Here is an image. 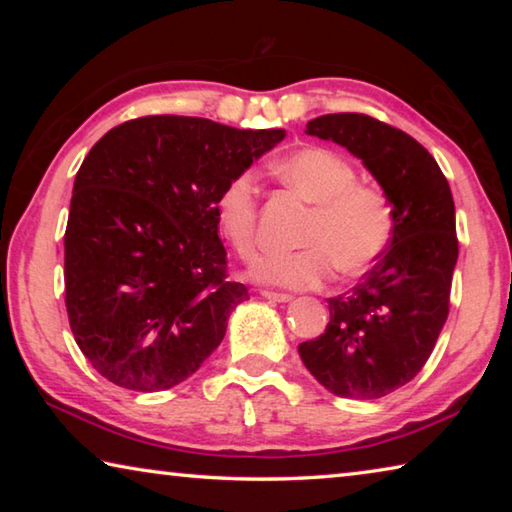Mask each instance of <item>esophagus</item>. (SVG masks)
<instances>
[{"label":"esophagus","mask_w":512,"mask_h":512,"mask_svg":"<svg viewBox=\"0 0 512 512\" xmlns=\"http://www.w3.org/2000/svg\"><path fill=\"white\" fill-rule=\"evenodd\" d=\"M262 298H266L268 302H291L289 293H277V291H262Z\"/></svg>","instance_id":"34e87169"}]
</instances>
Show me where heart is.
<instances>
[{
	"instance_id": "obj_1",
	"label": "heart",
	"mask_w": 512,
	"mask_h": 512,
	"mask_svg": "<svg viewBox=\"0 0 512 512\" xmlns=\"http://www.w3.org/2000/svg\"><path fill=\"white\" fill-rule=\"evenodd\" d=\"M273 173L311 203L300 250L273 253L253 268L257 280L284 289H316L336 271L357 277L370 271L391 244L395 219L388 196L375 185L357 183V171L343 155L323 146H302L273 162ZM259 187L241 171L221 187L214 201L216 228L239 257L255 255Z\"/></svg>"
}]
</instances>
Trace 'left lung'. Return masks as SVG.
<instances>
[{"label":"left lung","instance_id":"8db88e82","mask_svg":"<svg viewBox=\"0 0 512 512\" xmlns=\"http://www.w3.org/2000/svg\"><path fill=\"white\" fill-rule=\"evenodd\" d=\"M305 133L348 149L393 205L386 253L350 293L327 298L325 334L298 348L329 393L377 400L418 375L443 332L458 259L452 189L433 155L384 121L339 112Z\"/></svg>","mask_w":512,"mask_h":512}]
</instances>
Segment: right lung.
<instances>
[{
	"label": "right lung",
	"instance_id": "1",
	"mask_svg": "<svg viewBox=\"0 0 512 512\" xmlns=\"http://www.w3.org/2000/svg\"><path fill=\"white\" fill-rule=\"evenodd\" d=\"M284 135L155 115L115 126L85 155L65 230V305L101 377L167 391L219 348L248 289L225 280L214 201Z\"/></svg>",
	"mask_w": 512,
	"mask_h": 512
}]
</instances>
